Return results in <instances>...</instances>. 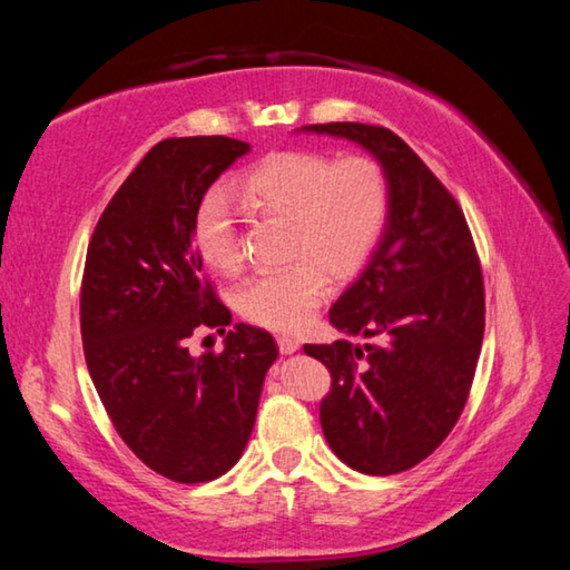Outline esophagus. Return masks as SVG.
Listing matches in <instances>:
<instances>
[{
    "instance_id": "1",
    "label": "esophagus",
    "mask_w": 570,
    "mask_h": 570,
    "mask_svg": "<svg viewBox=\"0 0 570 570\" xmlns=\"http://www.w3.org/2000/svg\"><path fill=\"white\" fill-rule=\"evenodd\" d=\"M278 350H282V354H294L298 346H302V342L294 340V336H278Z\"/></svg>"
}]
</instances>
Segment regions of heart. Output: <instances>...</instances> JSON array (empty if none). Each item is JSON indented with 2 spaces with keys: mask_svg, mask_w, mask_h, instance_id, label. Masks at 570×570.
I'll use <instances>...</instances> for the list:
<instances>
[{
  "mask_svg": "<svg viewBox=\"0 0 570 570\" xmlns=\"http://www.w3.org/2000/svg\"><path fill=\"white\" fill-rule=\"evenodd\" d=\"M238 193L256 216L286 220L284 258L292 264L250 276L238 288L240 314L276 332H296L312 320L330 292L326 274L346 282L362 272L392 206L387 168L366 153H272L238 178ZM193 248L218 274L244 268L236 216L224 193L210 190L200 200Z\"/></svg>",
  "mask_w": 570,
  "mask_h": 570,
  "instance_id": "heart-1",
  "label": "heart"
}]
</instances>
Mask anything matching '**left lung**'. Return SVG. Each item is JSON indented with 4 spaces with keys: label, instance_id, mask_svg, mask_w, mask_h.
I'll return each instance as SVG.
<instances>
[{
    "label": "left lung",
    "instance_id": "obj_1",
    "mask_svg": "<svg viewBox=\"0 0 570 570\" xmlns=\"http://www.w3.org/2000/svg\"><path fill=\"white\" fill-rule=\"evenodd\" d=\"M314 132L354 140L387 168L392 206L362 276L330 322L372 344H304L332 374L320 407L334 455L364 475H394L430 458L470 397L485 332V284L455 196L397 132L324 122Z\"/></svg>",
    "mask_w": 570,
    "mask_h": 570
}]
</instances>
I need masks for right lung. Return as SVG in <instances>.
<instances>
[{
    "instance_id": "1",
    "label": "right lung",
    "mask_w": 570,
    "mask_h": 570,
    "mask_svg": "<svg viewBox=\"0 0 570 570\" xmlns=\"http://www.w3.org/2000/svg\"><path fill=\"white\" fill-rule=\"evenodd\" d=\"M246 153L226 135L160 140L105 206L85 256L80 332L102 407L135 458L186 485L236 465L278 356L274 336L248 324L228 332L224 352H188L198 326L230 324L200 272L193 218Z\"/></svg>"
}]
</instances>
